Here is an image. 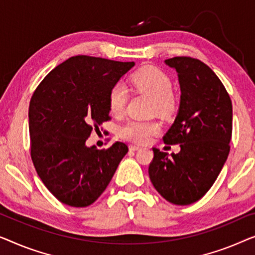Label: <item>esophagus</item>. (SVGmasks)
Here are the masks:
<instances>
[{
	"instance_id": "obj_1",
	"label": "esophagus",
	"mask_w": 255,
	"mask_h": 255,
	"mask_svg": "<svg viewBox=\"0 0 255 255\" xmlns=\"http://www.w3.org/2000/svg\"><path fill=\"white\" fill-rule=\"evenodd\" d=\"M141 148H139L138 145H135V144H130L129 145V150H130V151H136V150H139Z\"/></svg>"
}]
</instances>
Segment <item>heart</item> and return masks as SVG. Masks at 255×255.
<instances>
[{
	"mask_svg": "<svg viewBox=\"0 0 255 255\" xmlns=\"http://www.w3.org/2000/svg\"><path fill=\"white\" fill-rule=\"evenodd\" d=\"M130 82L138 91L152 97L151 110L162 116L173 112L175 98L171 91L170 77L158 68L145 66L131 74ZM128 100V90L123 83H116L109 92V107L114 116L125 112ZM160 130V124L156 120H130L119 129V135L124 139L145 144L150 138Z\"/></svg>",
	"mask_w": 255,
	"mask_h": 255,
	"instance_id": "heart-1",
	"label": "heart"
}]
</instances>
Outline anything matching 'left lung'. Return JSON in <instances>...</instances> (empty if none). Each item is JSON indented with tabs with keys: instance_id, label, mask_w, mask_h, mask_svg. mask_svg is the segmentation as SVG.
<instances>
[{
	"instance_id": "1",
	"label": "left lung",
	"mask_w": 255,
	"mask_h": 255,
	"mask_svg": "<svg viewBox=\"0 0 255 255\" xmlns=\"http://www.w3.org/2000/svg\"><path fill=\"white\" fill-rule=\"evenodd\" d=\"M180 84V106L164 135L166 144H180L171 153L152 148L149 177L168 202L187 206L199 201L214 185L230 152L232 103L216 74L189 56L165 60Z\"/></svg>"
}]
</instances>
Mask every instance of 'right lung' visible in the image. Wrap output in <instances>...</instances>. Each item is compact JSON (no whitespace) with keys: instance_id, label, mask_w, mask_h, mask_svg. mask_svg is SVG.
Returning <instances> with one entry per match:
<instances>
[{"instance_id":"1","label":"right lung","mask_w":255,"mask_h":255,"mask_svg":"<svg viewBox=\"0 0 255 255\" xmlns=\"http://www.w3.org/2000/svg\"><path fill=\"white\" fill-rule=\"evenodd\" d=\"M134 62L88 55L55 67L38 85L28 107L31 158L41 181L70 207L92 204L110 184L128 146L88 148L85 142L110 120L109 92Z\"/></svg>"}]
</instances>
